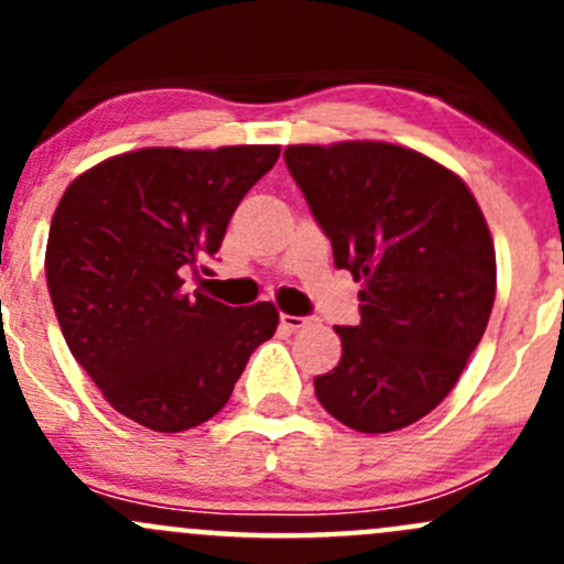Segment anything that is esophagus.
<instances>
[{"label": "esophagus", "mask_w": 564, "mask_h": 564, "mask_svg": "<svg viewBox=\"0 0 564 564\" xmlns=\"http://www.w3.org/2000/svg\"><path fill=\"white\" fill-rule=\"evenodd\" d=\"M311 318H305V316H292V314H281V324H283V329H303L305 324H308Z\"/></svg>", "instance_id": "esophagus-1"}]
</instances>
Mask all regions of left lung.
Listing matches in <instances>:
<instances>
[{
    "label": "left lung",
    "mask_w": 564,
    "mask_h": 564,
    "mask_svg": "<svg viewBox=\"0 0 564 564\" xmlns=\"http://www.w3.org/2000/svg\"><path fill=\"white\" fill-rule=\"evenodd\" d=\"M335 267L360 289V324L335 327L340 362L314 379L335 420L362 434L406 429L456 388L486 333L497 253L456 172L388 141L283 152Z\"/></svg>",
    "instance_id": "obj_1"
}]
</instances>
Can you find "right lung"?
Listing matches in <instances>:
<instances>
[{"label":"right lung","instance_id":"obj_1","mask_svg":"<svg viewBox=\"0 0 564 564\" xmlns=\"http://www.w3.org/2000/svg\"><path fill=\"white\" fill-rule=\"evenodd\" d=\"M278 155V144L144 147L78 174L56 204L45 278L62 335L106 401L144 429L207 423L275 333L272 303L231 308L187 292L185 275L218 253Z\"/></svg>","mask_w":564,"mask_h":564}]
</instances>
